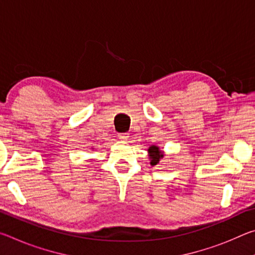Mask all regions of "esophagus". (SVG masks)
Returning a JSON list of instances; mask_svg holds the SVG:
<instances>
[{
	"mask_svg": "<svg viewBox=\"0 0 255 255\" xmlns=\"http://www.w3.org/2000/svg\"><path fill=\"white\" fill-rule=\"evenodd\" d=\"M119 139L120 140H128V138H129V133L128 132H123V133H119Z\"/></svg>",
	"mask_w": 255,
	"mask_h": 255,
	"instance_id": "1",
	"label": "esophagus"
}]
</instances>
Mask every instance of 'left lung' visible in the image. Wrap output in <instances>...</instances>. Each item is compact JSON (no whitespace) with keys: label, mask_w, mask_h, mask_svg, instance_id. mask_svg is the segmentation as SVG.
I'll return each mask as SVG.
<instances>
[{"label":"left lung","mask_w":255,"mask_h":255,"mask_svg":"<svg viewBox=\"0 0 255 255\" xmlns=\"http://www.w3.org/2000/svg\"><path fill=\"white\" fill-rule=\"evenodd\" d=\"M148 156L150 159V165H156L159 163V161L164 157V154L161 149L158 148V146L152 145L148 148Z\"/></svg>","instance_id":"8db88e82"}]
</instances>
